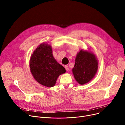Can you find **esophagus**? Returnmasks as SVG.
Instances as JSON below:
<instances>
[{
	"label": "esophagus",
	"mask_w": 125,
	"mask_h": 125,
	"mask_svg": "<svg viewBox=\"0 0 125 125\" xmlns=\"http://www.w3.org/2000/svg\"><path fill=\"white\" fill-rule=\"evenodd\" d=\"M64 67H65V69H66V70H69V67H68V66H67V65H65Z\"/></svg>",
	"instance_id": "1"
}]
</instances>
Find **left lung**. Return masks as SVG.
Instances as JSON below:
<instances>
[{"label": "left lung", "mask_w": 125, "mask_h": 125, "mask_svg": "<svg viewBox=\"0 0 125 125\" xmlns=\"http://www.w3.org/2000/svg\"><path fill=\"white\" fill-rule=\"evenodd\" d=\"M98 65L96 57L93 53L81 50L76 55L73 69L75 80L81 84L89 82L97 73Z\"/></svg>", "instance_id": "8db88e82"}]
</instances>
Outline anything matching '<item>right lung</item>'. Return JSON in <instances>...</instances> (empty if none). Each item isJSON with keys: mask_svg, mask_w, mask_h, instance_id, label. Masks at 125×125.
Wrapping results in <instances>:
<instances>
[{"mask_svg": "<svg viewBox=\"0 0 125 125\" xmlns=\"http://www.w3.org/2000/svg\"><path fill=\"white\" fill-rule=\"evenodd\" d=\"M51 45L42 43L31 55L30 60V70L34 79L47 87H52L58 76L66 70L54 59Z\"/></svg>", "mask_w": 125, "mask_h": 125, "instance_id": "obj_1", "label": "right lung"}]
</instances>
